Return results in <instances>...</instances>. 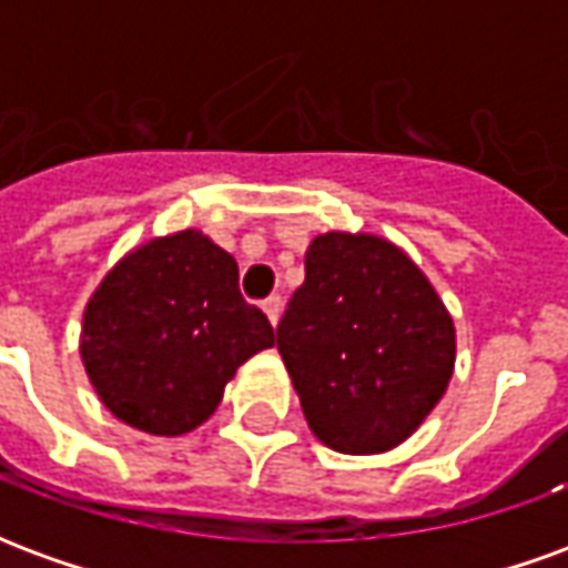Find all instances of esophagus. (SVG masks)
Here are the masks:
<instances>
[{"label":"esophagus","mask_w":568,"mask_h":568,"mask_svg":"<svg viewBox=\"0 0 568 568\" xmlns=\"http://www.w3.org/2000/svg\"><path fill=\"white\" fill-rule=\"evenodd\" d=\"M261 307H264V313H267L271 325H276V322H280V310H283V301H280V295H271L267 301H264V304H261Z\"/></svg>","instance_id":"esophagus-1"}]
</instances>
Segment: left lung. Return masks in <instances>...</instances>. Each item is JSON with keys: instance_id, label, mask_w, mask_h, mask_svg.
Masks as SVG:
<instances>
[{"instance_id": "1", "label": "left lung", "mask_w": 568, "mask_h": 568, "mask_svg": "<svg viewBox=\"0 0 568 568\" xmlns=\"http://www.w3.org/2000/svg\"><path fill=\"white\" fill-rule=\"evenodd\" d=\"M276 349L313 435L337 453L410 438L453 377L456 332L423 271L381 236H316Z\"/></svg>"}]
</instances>
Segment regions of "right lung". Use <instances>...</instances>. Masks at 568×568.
Masks as SVG:
<instances>
[{
	"instance_id": "1",
	"label": "right lung",
	"mask_w": 568,
	"mask_h": 568,
	"mask_svg": "<svg viewBox=\"0 0 568 568\" xmlns=\"http://www.w3.org/2000/svg\"><path fill=\"white\" fill-rule=\"evenodd\" d=\"M273 346L240 295L236 261L200 231L158 236L105 273L81 325V362L121 423L175 438L212 417L236 368Z\"/></svg>"
}]
</instances>
